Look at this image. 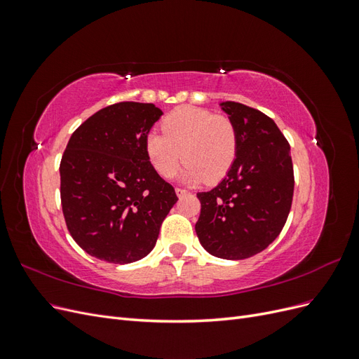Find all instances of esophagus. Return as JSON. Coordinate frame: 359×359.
Listing matches in <instances>:
<instances>
[{"label": "esophagus", "instance_id": "34e87169", "mask_svg": "<svg viewBox=\"0 0 359 359\" xmlns=\"http://www.w3.org/2000/svg\"><path fill=\"white\" fill-rule=\"evenodd\" d=\"M175 193H177V196H178V198H181V196H184V194H187L189 191H187V190H184V189L177 187V189H175Z\"/></svg>", "mask_w": 359, "mask_h": 359}]
</instances>
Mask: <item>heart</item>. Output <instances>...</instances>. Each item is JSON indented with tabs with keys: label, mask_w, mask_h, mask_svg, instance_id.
<instances>
[{
	"label": "heart",
	"mask_w": 359,
	"mask_h": 359,
	"mask_svg": "<svg viewBox=\"0 0 359 359\" xmlns=\"http://www.w3.org/2000/svg\"><path fill=\"white\" fill-rule=\"evenodd\" d=\"M163 132H151L145 151L160 177L170 178L187 161L182 177L190 182L222 181L238 156V132L226 115L208 109L182 106L172 111L161 123Z\"/></svg>",
	"instance_id": "obj_1"
}]
</instances>
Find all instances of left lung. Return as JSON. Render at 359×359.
Wrapping results in <instances>:
<instances>
[{
  "instance_id": "1",
  "label": "left lung",
  "mask_w": 359,
  "mask_h": 359,
  "mask_svg": "<svg viewBox=\"0 0 359 359\" xmlns=\"http://www.w3.org/2000/svg\"><path fill=\"white\" fill-rule=\"evenodd\" d=\"M235 123L238 156L226 178L198 193L196 233L212 256L240 260L265 250L287 220L293 198L290 145L277 124L253 107L222 103Z\"/></svg>"
}]
</instances>
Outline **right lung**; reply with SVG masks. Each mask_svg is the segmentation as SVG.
<instances>
[{"label":"right lung","mask_w":359,"mask_h":359,"mask_svg":"<svg viewBox=\"0 0 359 359\" xmlns=\"http://www.w3.org/2000/svg\"><path fill=\"white\" fill-rule=\"evenodd\" d=\"M161 115L153 103L103 107L74 130L64 151V219L73 240L97 259L123 265L145 257L178 201L145 151V139Z\"/></svg>","instance_id":"right-lung-1"}]
</instances>
